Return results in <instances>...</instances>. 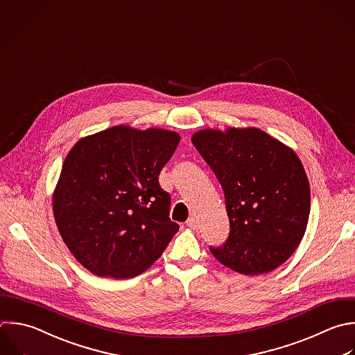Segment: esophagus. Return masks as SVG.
Segmentation results:
<instances>
[{"label": "esophagus", "instance_id": "34e87169", "mask_svg": "<svg viewBox=\"0 0 355 355\" xmlns=\"http://www.w3.org/2000/svg\"><path fill=\"white\" fill-rule=\"evenodd\" d=\"M186 225H187L190 229H193V230H197V229H198V220H197V218H194V216L189 218L187 222H186Z\"/></svg>", "mask_w": 355, "mask_h": 355}]
</instances>
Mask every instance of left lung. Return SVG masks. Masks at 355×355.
<instances>
[{
  "label": "left lung",
  "instance_id": "1",
  "mask_svg": "<svg viewBox=\"0 0 355 355\" xmlns=\"http://www.w3.org/2000/svg\"><path fill=\"white\" fill-rule=\"evenodd\" d=\"M191 143L225 193L230 234L214 257L232 270L268 273L295 251L309 216L311 193L293 148L258 128L204 129Z\"/></svg>",
  "mask_w": 355,
  "mask_h": 355
}]
</instances>
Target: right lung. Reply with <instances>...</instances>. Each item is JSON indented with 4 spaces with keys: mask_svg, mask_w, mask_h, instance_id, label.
Segmentation results:
<instances>
[{
    "mask_svg": "<svg viewBox=\"0 0 355 355\" xmlns=\"http://www.w3.org/2000/svg\"><path fill=\"white\" fill-rule=\"evenodd\" d=\"M179 141L172 130L118 125L82 137L68 153L53 211L64 243L92 273L137 276L179 230L158 183Z\"/></svg>",
    "mask_w": 355,
    "mask_h": 355,
    "instance_id": "add662e5",
    "label": "right lung"
}]
</instances>
